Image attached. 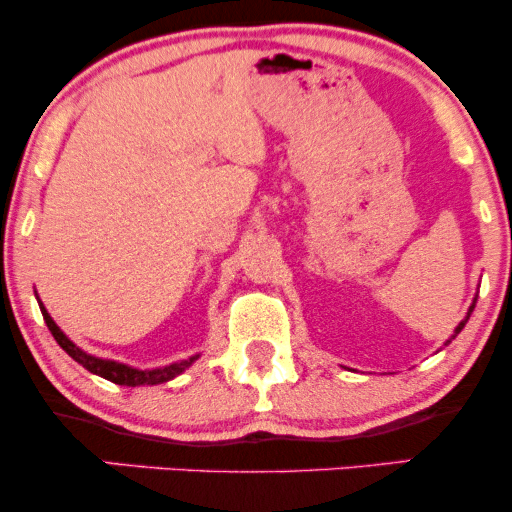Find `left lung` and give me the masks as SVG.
<instances>
[{
	"instance_id": "obj_1",
	"label": "left lung",
	"mask_w": 512,
	"mask_h": 512,
	"mask_svg": "<svg viewBox=\"0 0 512 512\" xmlns=\"http://www.w3.org/2000/svg\"><path fill=\"white\" fill-rule=\"evenodd\" d=\"M474 305H477V298H474V303H472V305H469V310H467V317H464V320L460 322V325H457V327H455V334H452V337L448 339V342H445V346H448V344L452 342V339H455V337H457V334H460V332H462V327H464V325H467V320H469V315H472Z\"/></svg>"
}]
</instances>
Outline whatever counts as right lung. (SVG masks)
<instances>
[{"label":"right lung","instance_id":"obj_1","mask_svg":"<svg viewBox=\"0 0 512 512\" xmlns=\"http://www.w3.org/2000/svg\"><path fill=\"white\" fill-rule=\"evenodd\" d=\"M38 305H40V313L45 317V325H48V330L52 332V337H55V342L62 346L64 351H67L69 356L74 358L76 363H81L86 370H91L93 375H101V378L110 380V383L115 385H127V387H139V385H161V383H168V380L178 378L180 373H185L187 368L192 366V363L197 361L199 354L185 358V361H178V363H170V366H161V368H132L127 366V363H120V361H113V358H98L93 354H86L84 349H79L72 339L64 334L60 327H57V322L52 320L48 310H45V305L40 303L38 298Z\"/></svg>","mask_w":512,"mask_h":512}]
</instances>
